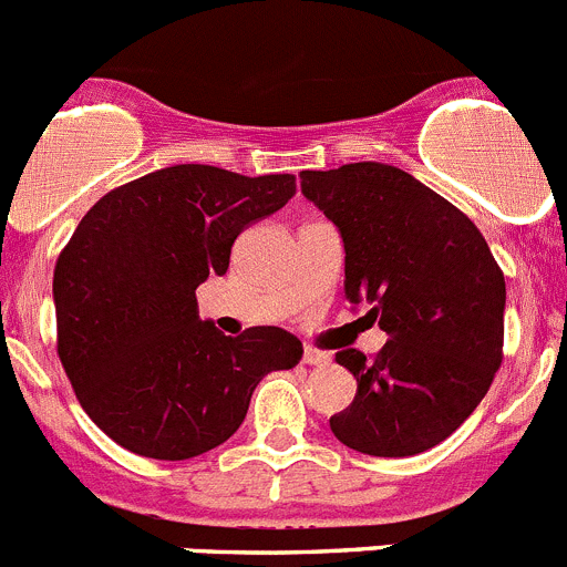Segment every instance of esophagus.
Masks as SVG:
<instances>
[{"instance_id": "34e87169", "label": "esophagus", "mask_w": 567, "mask_h": 567, "mask_svg": "<svg viewBox=\"0 0 567 567\" xmlns=\"http://www.w3.org/2000/svg\"><path fill=\"white\" fill-rule=\"evenodd\" d=\"M301 363H308V367H327V363H330V355H327V352H319V349L313 347H305Z\"/></svg>"}]
</instances>
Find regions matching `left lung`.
Wrapping results in <instances>:
<instances>
[{"instance_id":"obj_1","label":"left lung","mask_w":567,"mask_h":567,"mask_svg":"<svg viewBox=\"0 0 567 567\" xmlns=\"http://www.w3.org/2000/svg\"><path fill=\"white\" fill-rule=\"evenodd\" d=\"M301 193L343 237V293L389 336L378 355L341 349L358 380L330 416L338 442L369 456H416L444 442L504 361V271L478 226L400 167L305 171Z\"/></svg>"}]
</instances>
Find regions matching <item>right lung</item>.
Segmentation results:
<instances>
[{"label": "right lung", "instance_id": "right-lung-1", "mask_svg": "<svg viewBox=\"0 0 567 567\" xmlns=\"http://www.w3.org/2000/svg\"><path fill=\"white\" fill-rule=\"evenodd\" d=\"M293 193L290 173L176 164L105 193L58 254V358L83 411L125 451L184 462L218 447L259 380L299 363L296 336L229 338L198 319L195 299L226 274L237 235Z\"/></svg>", "mask_w": 567, "mask_h": 567}]
</instances>
